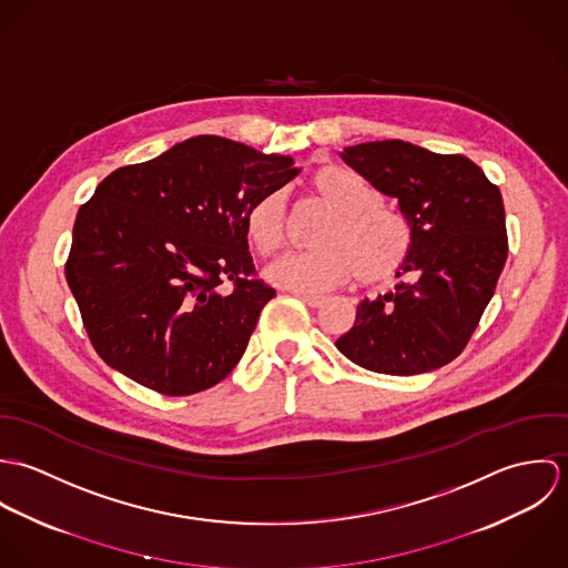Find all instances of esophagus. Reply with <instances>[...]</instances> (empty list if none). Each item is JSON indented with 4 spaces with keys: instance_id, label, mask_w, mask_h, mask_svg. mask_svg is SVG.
Here are the masks:
<instances>
[{
    "instance_id": "34e87169",
    "label": "esophagus",
    "mask_w": 568,
    "mask_h": 568,
    "mask_svg": "<svg viewBox=\"0 0 568 568\" xmlns=\"http://www.w3.org/2000/svg\"><path fill=\"white\" fill-rule=\"evenodd\" d=\"M297 297L302 300V302H306L311 308H320V306H324L325 297L322 295H304V293H297Z\"/></svg>"
}]
</instances>
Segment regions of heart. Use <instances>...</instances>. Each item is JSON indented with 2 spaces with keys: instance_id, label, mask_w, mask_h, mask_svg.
<instances>
[{
  "instance_id": "obj_1",
  "label": "heart",
  "mask_w": 568,
  "mask_h": 568,
  "mask_svg": "<svg viewBox=\"0 0 568 568\" xmlns=\"http://www.w3.org/2000/svg\"><path fill=\"white\" fill-rule=\"evenodd\" d=\"M311 192L334 212L317 239L320 251L288 255L266 268V280L280 288L322 295L349 277L361 284H383L405 264L413 232L405 216L385 207L381 190L358 172L343 165H324L311 181ZM244 236L264 257L277 253L286 241L284 201L266 192L244 214Z\"/></svg>"
}]
</instances>
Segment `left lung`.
Here are the masks:
<instances>
[{
  "instance_id": "left-lung-1",
  "label": "left lung",
  "mask_w": 568,
  "mask_h": 568,
  "mask_svg": "<svg viewBox=\"0 0 568 568\" xmlns=\"http://www.w3.org/2000/svg\"><path fill=\"white\" fill-rule=\"evenodd\" d=\"M341 158L398 201L413 244L396 291L363 300L336 338L352 363L392 376L444 367L462 354L507 260L500 190L464 155H439L403 140L365 142Z\"/></svg>"
}]
</instances>
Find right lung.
<instances>
[{
    "instance_id": "right-lung-1",
    "label": "right lung",
    "mask_w": 568,
    "mask_h": 568,
    "mask_svg": "<svg viewBox=\"0 0 568 568\" xmlns=\"http://www.w3.org/2000/svg\"><path fill=\"white\" fill-rule=\"evenodd\" d=\"M300 170L286 155L199 135L102 179L79 210L65 264L100 358L163 396L221 383L275 297L248 280L244 214ZM227 278L230 294L220 291Z\"/></svg>"
}]
</instances>
